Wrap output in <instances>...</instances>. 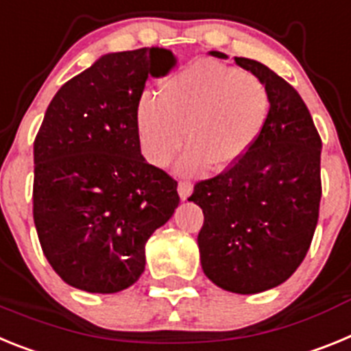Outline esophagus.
<instances>
[{"instance_id":"obj_1","label":"esophagus","mask_w":351,"mask_h":351,"mask_svg":"<svg viewBox=\"0 0 351 351\" xmlns=\"http://www.w3.org/2000/svg\"><path fill=\"white\" fill-rule=\"evenodd\" d=\"M193 182H189V180H182V182H178V194L182 199H187L191 194H193Z\"/></svg>"}]
</instances>
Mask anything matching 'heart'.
Instances as JSON below:
<instances>
[{"mask_svg": "<svg viewBox=\"0 0 351 351\" xmlns=\"http://www.w3.org/2000/svg\"><path fill=\"white\" fill-rule=\"evenodd\" d=\"M270 114V95L260 77L210 60H196L167 77L158 95L138 104V134L143 154L166 167L185 145L184 173L206 167L228 169L252 148Z\"/></svg>", "mask_w": 351, "mask_h": 351, "instance_id": "1", "label": "heart"}]
</instances>
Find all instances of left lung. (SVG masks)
<instances>
[{
    "label": "left lung",
    "instance_id": "left-lung-1",
    "mask_svg": "<svg viewBox=\"0 0 351 351\" xmlns=\"http://www.w3.org/2000/svg\"><path fill=\"white\" fill-rule=\"evenodd\" d=\"M234 62L263 81L270 114L251 150L197 182L189 201L205 215L197 234L203 272L219 288L251 295L285 282L309 251L322 199V138L291 84L260 62Z\"/></svg>",
    "mask_w": 351,
    "mask_h": 351
}]
</instances>
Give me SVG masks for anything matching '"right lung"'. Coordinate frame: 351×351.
I'll return each instance as SVG.
<instances>
[{
  "label": "right lung",
  "mask_w": 351,
  "mask_h": 351,
  "mask_svg": "<svg viewBox=\"0 0 351 351\" xmlns=\"http://www.w3.org/2000/svg\"><path fill=\"white\" fill-rule=\"evenodd\" d=\"M169 51L111 53L66 81L35 138L33 219L42 251L66 285L117 293L145 270V243L180 203L176 180L141 155L138 104Z\"/></svg>",
  "instance_id": "obj_1"
}]
</instances>
